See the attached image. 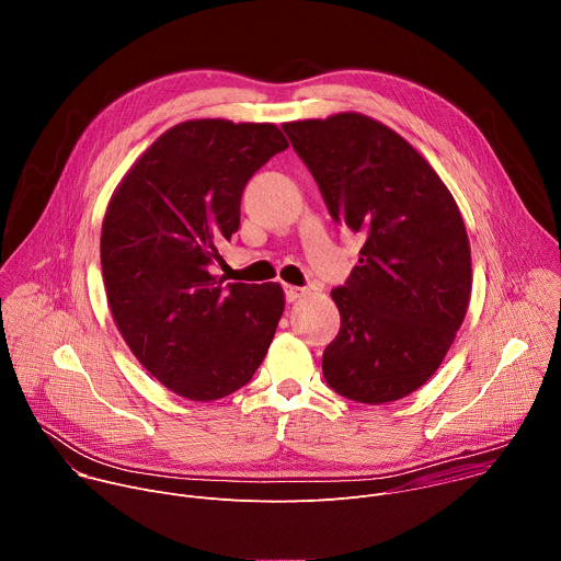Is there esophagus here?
I'll return each mask as SVG.
<instances>
[{"instance_id":"1","label":"esophagus","mask_w":561,"mask_h":561,"mask_svg":"<svg viewBox=\"0 0 561 561\" xmlns=\"http://www.w3.org/2000/svg\"><path fill=\"white\" fill-rule=\"evenodd\" d=\"M284 293H286V299H288V301H297V299H301V297H306V295H308V288L286 286V288H284Z\"/></svg>"}]
</instances>
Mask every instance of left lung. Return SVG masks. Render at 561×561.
Instances as JSON below:
<instances>
[{
    "label": "left lung",
    "mask_w": 561,
    "mask_h": 561,
    "mask_svg": "<svg viewBox=\"0 0 561 561\" xmlns=\"http://www.w3.org/2000/svg\"><path fill=\"white\" fill-rule=\"evenodd\" d=\"M331 217L364 234L359 264L335 288L342 327L327 346V383L386 404L426 383L463 322L470 244L461 213L426 159L362 113L282 124Z\"/></svg>",
    "instance_id": "obj_1"
}]
</instances>
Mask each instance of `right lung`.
Listing matches in <instances>:
<instances>
[{"label":"right lung","mask_w":561,"mask_h":561,"mask_svg":"<svg viewBox=\"0 0 561 561\" xmlns=\"http://www.w3.org/2000/svg\"><path fill=\"white\" fill-rule=\"evenodd\" d=\"M284 148L275 124L188 119L146 148L108 202L111 314L139 364L191 402L247 386L275 337L282 286L224 284L210 266L239 228L244 186Z\"/></svg>","instance_id":"right-lung-1"}]
</instances>
